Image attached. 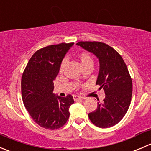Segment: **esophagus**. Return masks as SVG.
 Here are the masks:
<instances>
[{"label": "esophagus", "instance_id": "obj_1", "mask_svg": "<svg viewBox=\"0 0 151 151\" xmlns=\"http://www.w3.org/2000/svg\"><path fill=\"white\" fill-rule=\"evenodd\" d=\"M74 101H78V100H83L84 99V98H83V97H80V96H74Z\"/></svg>", "mask_w": 151, "mask_h": 151}]
</instances>
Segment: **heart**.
Masks as SVG:
<instances>
[{
	"label": "heart",
	"mask_w": 151,
	"mask_h": 151,
	"mask_svg": "<svg viewBox=\"0 0 151 151\" xmlns=\"http://www.w3.org/2000/svg\"><path fill=\"white\" fill-rule=\"evenodd\" d=\"M77 58H78L79 61L80 62V64H81V66L83 67V69L86 68H89V67L93 68L94 63L93 58L91 55V54H89L88 52H82L79 53L77 55ZM65 67H66V60H63L60 63V68H59V72L60 74H62L64 71Z\"/></svg>",
	"instance_id": "1"
}]
</instances>
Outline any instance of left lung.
Listing matches in <instances>:
<instances>
[{"instance_id": "left-lung-1", "label": "left lung", "mask_w": 151, "mask_h": 151, "mask_svg": "<svg viewBox=\"0 0 151 151\" xmlns=\"http://www.w3.org/2000/svg\"><path fill=\"white\" fill-rule=\"evenodd\" d=\"M93 53L99 60L96 85L104 90V99L88 114L91 121L99 128H109L122 120L129 109L132 96V80L121 55L112 47L99 42L77 44Z\"/></svg>"}]
</instances>
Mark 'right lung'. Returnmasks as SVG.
<instances>
[{
  "label": "right lung",
  "mask_w": 151,
  "mask_h": 151,
  "mask_svg": "<svg viewBox=\"0 0 151 151\" xmlns=\"http://www.w3.org/2000/svg\"><path fill=\"white\" fill-rule=\"evenodd\" d=\"M74 43H60L39 49L32 55L21 80L24 106L41 127L55 130L64 126L69 118L71 95L55 96L53 80L59 72L65 55Z\"/></svg>",
  "instance_id": "add662e5"
}]
</instances>
